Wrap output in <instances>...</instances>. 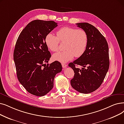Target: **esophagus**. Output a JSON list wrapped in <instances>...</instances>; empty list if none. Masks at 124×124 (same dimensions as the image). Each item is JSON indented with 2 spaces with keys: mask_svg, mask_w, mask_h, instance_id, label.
I'll list each match as a JSON object with an SVG mask.
<instances>
[{
  "mask_svg": "<svg viewBox=\"0 0 124 124\" xmlns=\"http://www.w3.org/2000/svg\"><path fill=\"white\" fill-rule=\"evenodd\" d=\"M62 67H63V68H65V67H67V64H66L62 63Z\"/></svg>",
  "mask_w": 124,
  "mask_h": 124,
  "instance_id": "34e87169",
  "label": "esophagus"
}]
</instances>
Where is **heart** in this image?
Returning a JSON list of instances; mask_svg holds the SVG:
<instances>
[{"mask_svg":"<svg viewBox=\"0 0 124 124\" xmlns=\"http://www.w3.org/2000/svg\"><path fill=\"white\" fill-rule=\"evenodd\" d=\"M57 36L52 33L47 34L45 38V42L47 47L52 52L59 50L60 41L65 42L64 49L62 52L54 54V60L65 63L71 60L75 56H82L87 48L88 37L85 31L69 27H64L57 31Z\"/></svg>","mask_w":124,"mask_h":124,"instance_id":"1","label":"heart"}]
</instances>
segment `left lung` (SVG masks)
Instances as JSON below:
<instances>
[{
	"label": "left lung",
	"instance_id": "1",
	"mask_svg": "<svg viewBox=\"0 0 124 124\" xmlns=\"http://www.w3.org/2000/svg\"><path fill=\"white\" fill-rule=\"evenodd\" d=\"M76 24L87 33L88 42L84 54L69 64L74 72L70 83L78 92L88 94L100 87L108 70V46L105 37L92 25L88 23Z\"/></svg>",
	"mask_w": 124,
	"mask_h": 124
}]
</instances>
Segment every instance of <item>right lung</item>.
Wrapping results in <instances>:
<instances>
[{"label":"right lung","instance_id":"obj_1","mask_svg":"<svg viewBox=\"0 0 124 124\" xmlns=\"http://www.w3.org/2000/svg\"><path fill=\"white\" fill-rule=\"evenodd\" d=\"M58 26L53 21L36 20L27 25L20 34L14 52V60L20 83L30 94L43 96L53 89L61 64L48 63L51 55L45 38Z\"/></svg>","mask_w":124,"mask_h":124}]
</instances>
